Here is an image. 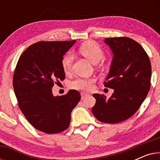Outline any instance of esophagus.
Instances as JSON below:
<instances>
[{"label":"esophagus","mask_w":160,"mask_h":160,"mask_svg":"<svg viewBox=\"0 0 160 160\" xmlns=\"http://www.w3.org/2000/svg\"><path fill=\"white\" fill-rule=\"evenodd\" d=\"M81 95H82V99H84L85 97H87V95H89V94L85 93V92H81Z\"/></svg>","instance_id":"1"}]
</instances>
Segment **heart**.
<instances>
[{"label": "heart", "mask_w": 160, "mask_h": 160, "mask_svg": "<svg viewBox=\"0 0 160 160\" xmlns=\"http://www.w3.org/2000/svg\"><path fill=\"white\" fill-rule=\"evenodd\" d=\"M78 51L93 64L98 63L104 55L102 48L97 43L92 41H88L82 43L78 48ZM73 60V57L71 54H67L63 57L62 59V67L65 73L71 71ZM95 82V80L92 78H77L72 82L71 87L78 90L89 91L93 87Z\"/></svg>", "instance_id": "obj_1"}]
</instances>
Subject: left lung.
I'll return each instance as SVG.
<instances>
[{
    "instance_id": "left-lung-1",
    "label": "left lung",
    "mask_w": 160,
    "mask_h": 160,
    "mask_svg": "<svg viewBox=\"0 0 160 160\" xmlns=\"http://www.w3.org/2000/svg\"><path fill=\"white\" fill-rule=\"evenodd\" d=\"M104 42L113 53L109 73L104 83L113 89L111 98L94 94L92 112L97 119L115 124L128 119L138 110L151 86L152 66L143 48L130 38H108Z\"/></svg>"
}]
</instances>
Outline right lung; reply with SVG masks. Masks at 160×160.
I'll return each mask as SVG.
<instances>
[{
    "label": "right lung",
    "mask_w": 160,
    "mask_h": 160,
    "mask_svg": "<svg viewBox=\"0 0 160 160\" xmlns=\"http://www.w3.org/2000/svg\"><path fill=\"white\" fill-rule=\"evenodd\" d=\"M76 41H39L22 54L13 76L19 108L28 122L41 132L53 134L70 125L71 113L81 99L77 90L54 96V83L64 80L62 59Z\"/></svg>",
    "instance_id": "obj_1"
}]
</instances>
